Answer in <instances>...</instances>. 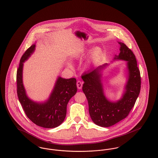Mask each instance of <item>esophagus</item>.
<instances>
[{"label": "esophagus", "mask_w": 158, "mask_h": 158, "mask_svg": "<svg viewBox=\"0 0 158 158\" xmlns=\"http://www.w3.org/2000/svg\"><path fill=\"white\" fill-rule=\"evenodd\" d=\"M76 85H77V88H78L79 89H81L82 88V87L83 82H82V81H78L77 82V83H76Z\"/></svg>", "instance_id": "obj_1"}]
</instances>
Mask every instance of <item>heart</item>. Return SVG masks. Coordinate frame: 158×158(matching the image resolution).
<instances>
[{"label":"heart","instance_id":"heart-1","mask_svg":"<svg viewBox=\"0 0 158 158\" xmlns=\"http://www.w3.org/2000/svg\"><path fill=\"white\" fill-rule=\"evenodd\" d=\"M102 55V51L100 48H95L91 52L89 56L88 64H91L98 60Z\"/></svg>","mask_w":158,"mask_h":158}]
</instances>
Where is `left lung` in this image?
<instances>
[{"label": "left lung", "instance_id": "8db88e82", "mask_svg": "<svg viewBox=\"0 0 158 158\" xmlns=\"http://www.w3.org/2000/svg\"><path fill=\"white\" fill-rule=\"evenodd\" d=\"M119 44L121 45L120 54L114 59L128 61L129 72L126 91L121 100L110 102L104 95L100 71L107 64L82 75L84 81L82 90L88 102L90 116L96 125L102 127H109L127 118L134 106L141 89L140 72L135 56L125 44Z\"/></svg>", "mask_w": 158, "mask_h": 158}]
</instances>
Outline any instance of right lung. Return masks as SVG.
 <instances>
[{
  "mask_svg": "<svg viewBox=\"0 0 158 158\" xmlns=\"http://www.w3.org/2000/svg\"><path fill=\"white\" fill-rule=\"evenodd\" d=\"M33 45L26 51L20 60L17 72V88L19 101L28 119L39 127L53 128L59 126L66 116L67 105L70 99L77 92L76 79L59 77L49 100L43 104L30 100L26 94L23 84L22 72L23 63L35 50Z\"/></svg>",
  "mask_w": 158,
  "mask_h": 158,
  "instance_id": "1",
  "label": "right lung"
}]
</instances>
